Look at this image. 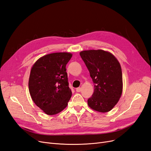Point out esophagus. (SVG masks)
<instances>
[{
  "instance_id": "1",
  "label": "esophagus",
  "mask_w": 151,
  "mask_h": 151,
  "mask_svg": "<svg viewBox=\"0 0 151 151\" xmlns=\"http://www.w3.org/2000/svg\"><path fill=\"white\" fill-rule=\"evenodd\" d=\"M76 91H77V92H80V91H81V88H76Z\"/></svg>"
}]
</instances>
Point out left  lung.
<instances>
[{
	"label": "left lung",
	"mask_w": 151,
	"mask_h": 151,
	"mask_svg": "<svg viewBox=\"0 0 151 151\" xmlns=\"http://www.w3.org/2000/svg\"><path fill=\"white\" fill-rule=\"evenodd\" d=\"M94 84L89 106L101 113L109 111L119 101L123 90L122 68L113 54L102 50L80 52Z\"/></svg>",
	"instance_id": "1"
}]
</instances>
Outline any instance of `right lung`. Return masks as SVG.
<instances>
[{"label":"right lung","mask_w":151,"mask_h":151,"mask_svg":"<svg viewBox=\"0 0 151 151\" xmlns=\"http://www.w3.org/2000/svg\"><path fill=\"white\" fill-rule=\"evenodd\" d=\"M72 56L67 52L48 54L31 68L28 83L31 97L47 115L62 111L71 98L65 67Z\"/></svg>","instance_id":"1"}]
</instances>
